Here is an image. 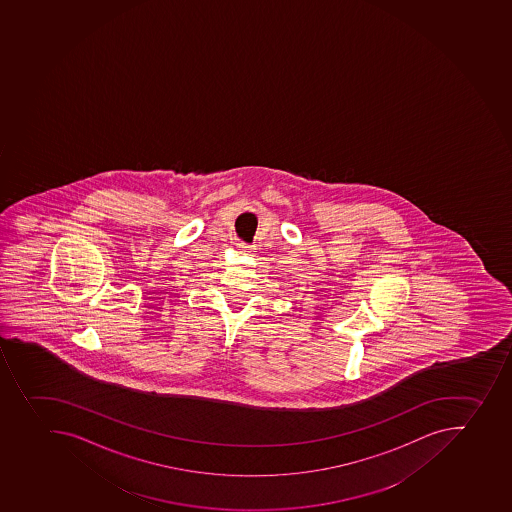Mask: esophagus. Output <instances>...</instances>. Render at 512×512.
Here are the masks:
<instances>
[{"mask_svg": "<svg viewBox=\"0 0 512 512\" xmlns=\"http://www.w3.org/2000/svg\"><path fill=\"white\" fill-rule=\"evenodd\" d=\"M241 249H249V246H246V244H240Z\"/></svg>", "mask_w": 512, "mask_h": 512, "instance_id": "obj_1", "label": "esophagus"}]
</instances>
